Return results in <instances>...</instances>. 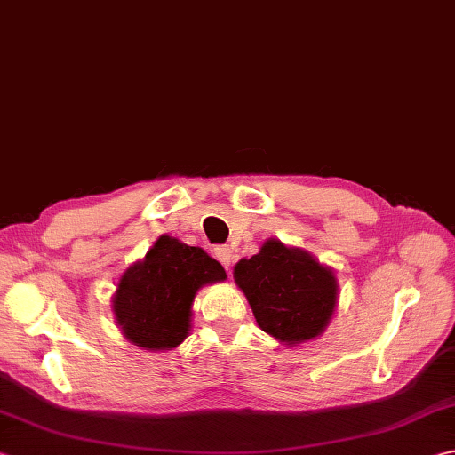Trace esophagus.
Returning <instances> with one entry per match:
<instances>
[{"instance_id":"1","label":"esophagus","mask_w":455,"mask_h":455,"mask_svg":"<svg viewBox=\"0 0 455 455\" xmlns=\"http://www.w3.org/2000/svg\"><path fill=\"white\" fill-rule=\"evenodd\" d=\"M215 256L217 260L225 266V268L228 270L230 268V262H233V251H230L228 246H217L215 248Z\"/></svg>"}]
</instances>
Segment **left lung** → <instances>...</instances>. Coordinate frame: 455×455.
I'll use <instances>...</instances> for the list:
<instances>
[{
    "mask_svg": "<svg viewBox=\"0 0 455 455\" xmlns=\"http://www.w3.org/2000/svg\"><path fill=\"white\" fill-rule=\"evenodd\" d=\"M235 280L258 325L286 345L323 331L337 304L333 272L298 248L268 240L260 252L235 266Z\"/></svg>",
    "mask_w": 455,
    "mask_h": 455,
    "instance_id": "obj_1",
    "label": "left lung"
}]
</instances>
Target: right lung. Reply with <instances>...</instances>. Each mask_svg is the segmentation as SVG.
I'll return each mask as SVG.
<instances>
[{
	"label": "right lung",
	"mask_w": 455,
	"mask_h": 455,
	"mask_svg": "<svg viewBox=\"0 0 455 455\" xmlns=\"http://www.w3.org/2000/svg\"><path fill=\"white\" fill-rule=\"evenodd\" d=\"M225 278L222 266L201 248L159 236L144 262L133 264L120 278L116 319L132 343L148 351H169L189 331L197 290Z\"/></svg>",
	"instance_id": "add662e5"
}]
</instances>
